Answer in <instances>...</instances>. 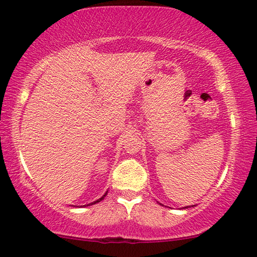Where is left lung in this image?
<instances>
[{
  "instance_id": "8db88e82",
  "label": "left lung",
  "mask_w": 257,
  "mask_h": 257,
  "mask_svg": "<svg viewBox=\"0 0 257 257\" xmlns=\"http://www.w3.org/2000/svg\"><path fill=\"white\" fill-rule=\"evenodd\" d=\"M187 208H188V206H185V209H187Z\"/></svg>"
}]
</instances>
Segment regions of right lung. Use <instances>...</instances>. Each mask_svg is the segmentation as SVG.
Listing matches in <instances>:
<instances>
[{"label": "right lung", "mask_w": 257, "mask_h": 257, "mask_svg": "<svg viewBox=\"0 0 257 257\" xmlns=\"http://www.w3.org/2000/svg\"><path fill=\"white\" fill-rule=\"evenodd\" d=\"M106 195H107V191H106V193H105V195H102V196H101L100 198H99V200H97V201H94V202H92V203H90V204H86V205H84V206H87V205H92V204H95V203H98V202H100V201H102V200H104V197L106 196Z\"/></svg>", "instance_id": "1"}]
</instances>
